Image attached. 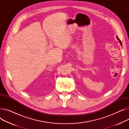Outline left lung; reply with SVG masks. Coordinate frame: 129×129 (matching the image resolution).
<instances>
[{
    "label": "left lung",
    "mask_w": 129,
    "mask_h": 129,
    "mask_svg": "<svg viewBox=\"0 0 129 129\" xmlns=\"http://www.w3.org/2000/svg\"><path fill=\"white\" fill-rule=\"evenodd\" d=\"M117 39L118 40V41H119V42H120V44H121V45L122 46V43H121V41H120V40L119 39V38L118 37V36H117Z\"/></svg>",
    "instance_id": "left-lung-1"
}]
</instances>
